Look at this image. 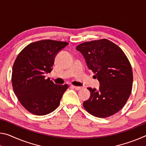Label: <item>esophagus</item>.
Wrapping results in <instances>:
<instances>
[{"label":"esophagus","mask_w":146,"mask_h":146,"mask_svg":"<svg viewBox=\"0 0 146 146\" xmlns=\"http://www.w3.org/2000/svg\"><path fill=\"white\" fill-rule=\"evenodd\" d=\"M71 87L75 89L76 90H80L82 89V87H79V86H71Z\"/></svg>","instance_id":"esophagus-1"}]
</instances>
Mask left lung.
<instances>
[{
  "instance_id": "8db88e82",
  "label": "left lung",
  "mask_w": 146,
  "mask_h": 146,
  "mask_svg": "<svg viewBox=\"0 0 146 146\" xmlns=\"http://www.w3.org/2000/svg\"><path fill=\"white\" fill-rule=\"evenodd\" d=\"M80 51L100 82L99 90L88 88L91 95L83 103L90 114L107 118L119 111L129 98L133 87L131 64L120 47L108 39L79 44Z\"/></svg>"
}]
</instances>
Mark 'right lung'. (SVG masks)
I'll return each mask as SVG.
<instances>
[{"label": "right lung", "mask_w": 146, "mask_h": 146, "mask_svg": "<svg viewBox=\"0 0 146 146\" xmlns=\"http://www.w3.org/2000/svg\"><path fill=\"white\" fill-rule=\"evenodd\" d=\"M66 42L44 40L26 46L13 66L11 82L22 106L35 115H45L58 107L68 84L57 85L44 74L51 73L56 54Z\"/></svg>", "instance_id": "right-lung-1"}]
</instances>
